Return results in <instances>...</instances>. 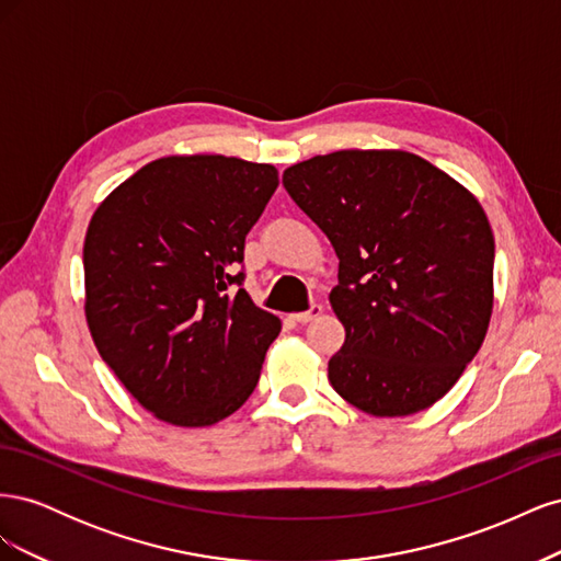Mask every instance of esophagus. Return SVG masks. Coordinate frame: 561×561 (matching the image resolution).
<instances>
[{"instance_id": "obj_1", "label": "esophagus", "mask_w": 561, "mask_h": 561, "mask_svg": "<svg viewBox=\"0 0 561 561\" xmlns=\"http://www.w3.org/2000/svg\"><path fill=\"white\" fill-rule=\"evenodd\" d=\"M322 313V307L320 304H311V309L309 311H301V313H293L290 316V320L293 322H299V325H307V322H311L313 318H318Z\"/></svg>"}]
</instances>
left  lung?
I'll return each mask as SVG.
<instances>
[{"mask_svg":"<svg viewBox=\"0 0 561 561\" xmlns=\"http://www.w3.org/2000/svg\"><path fill=\"white\" fill-rule=\"evenodd\" d=\"M283 186L339 257L330 304L346 342L332 388L371 416L428 410L480 351L494 307V233L466 186L400 149H342Z\"/></svg>","mask_w":561,"mask_h":561,"instance_id":"left-lung-1","label":"left lung"}]
</instances>
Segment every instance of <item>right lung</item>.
<instances>
[{
	"label": "right lung",
	"mask_w": 561,
	"mask_h": 561,
	"mask_svg": "<svg viewBox=\"0 0 561 561\" xmlns=\"http://www.w3.org/2000/svg\"><path fill=\"white\" fill-rule=\"evenodd\" d=\"M278 186L268 163L165 157L100 203L83 241L98 353L147 412L213 426L250 398L280 320L243 290L245 236Z\"/></svg>",
	"instance_id": "1"
}]
</instances>
